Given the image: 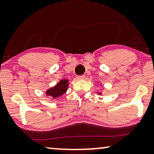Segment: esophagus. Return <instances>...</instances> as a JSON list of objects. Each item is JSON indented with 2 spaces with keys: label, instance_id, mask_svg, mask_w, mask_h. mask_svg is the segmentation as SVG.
I'll return each instance as SVG.
<instances>
[{
  "label": "esophagus",
  "instance_id": "34e87169",
  "mask_svg": "<svg viewBox=\"0 0 154 154\" xmlns=\"http://www.w3.org/2000/svg\"><path fill=\"white\" fill-rule=\"evenodd\" d=\"M76 79L78 80H83V79H85V75H77Z\"/></svg>",
  "mask_w": 154,
  "mask_h": 154
}]
</instances>
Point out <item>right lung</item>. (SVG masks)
<instances>
[{"instance_id": "right-lung-1", "label": "right lung", "mask_w": 154, "mask_h": 154, "mask_svg": "<svg viewBox=\"0 0 154 154\" xmlns=\"http://www.w3.org/2000/svg\"><path fill=\"white\" fill-rule=\"evenodd\" d=\"M68 81L67 80H62L57 83V85L55 87L50 88L49 91H47V94L50 95L55 98L61 96L63 93H66L68 87Z\"/></svg>"}]
</instances>
